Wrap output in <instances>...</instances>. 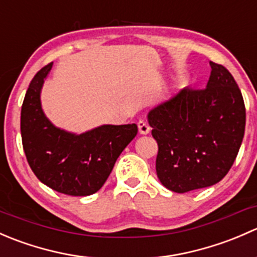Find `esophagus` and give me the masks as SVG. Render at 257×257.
I'll use <instances>...</instances> for the list:
<instances>
[{
  "label": "esophagus",
  "mask_w": 257,
  "mask_h": 257,
  "mask_svg": "<svg viewBox=\"0 0 257 257\" xmlns=\"http://www.w3.org/2000/svg\"><path fill=\"white\" fill-rule=\"evenodd\" d=\"M138 128H139V133L141 134H148L150 132L149 124H148L144 119H141V120L138 121Z\"/></svg>",
  "instance_id": "esophagus-1"
}]
</instances>
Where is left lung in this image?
I'll list each match as a JSON object with an SVG mask.
<instances>
[{
    "label": "left lung",
    "instance_id": "obj_1",
    "mask_svg": "<svg viewBox=\"0 0 257 257\" xmlns=\"http://www.w3.org/2000/svg\"><path fill=\"white\" fill-rule=\"evenodd\" d=\"M206 88H184L148 113L158 143L160 183L186 193L219 183L234 164L245 133L246 112L234 77L210 62Z\"/></svg>",
    "mask_w": 257,
    "mask_h": 257
}]
</instances>
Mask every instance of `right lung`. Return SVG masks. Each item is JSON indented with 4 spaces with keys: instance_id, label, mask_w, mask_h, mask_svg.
<instances>
[{
    "instance_id": "obj_1",
    "label": "right lung",
    "mask_w": 257,
    "mask_h": 257,
    "mask_svg": "<svg viewBox=\"0 0 257 257\" xmlns=\"http://www.w3.org/2000/svg\"><path fill=\"white\" fill-rule=\"evenodd\" d=\"M52 64L37 72L26 92L21 109L23 150L32 172L45 185L66 195H92L105 183L138 126L105 124L82 134L54 126L41 105V89Z\"/></svg>"
}]
</instances>
